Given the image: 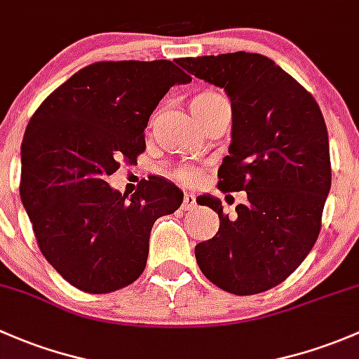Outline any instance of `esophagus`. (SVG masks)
<instances>
[{"label":"esophagus","mask_w":359,"mask_h":359,"mask_svg":"<svg viewBox=\"0 0 359 359\" xmlns=\"http://www.w3.org/2000/svg\"><path fill=\"white\" fill-rule=\"evenodd\" d=\"M197 205V202H195V197L191 194H184L183 197V204H181V209L184 210H191L194 207Z\"/></svg>","instance_id":"1"}]
</instances>
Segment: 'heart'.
<instances>
[{
    "label": "heart",
    "mask_w": 359,
    "mask_h": 359,
    "mask_svg": "<svg viewBox=\"0 0 359 359\" xmlns=\"http://www.w3.org/2000/svg\"><path fill=\"white\" fill-rule=\"evenodd\" d=\"M219 98H223V97H221V95H217L216 91H202V93L195 95L190 102L191 114L197 117V121H201L205 114H209V110L212 109V105ZM169 176L176 181H187V183H190V181L197 180L198 176H201V172L188 164H178L176 168H172L171 171H169Z\"/></svg>",
    "instance_id": "b5f03b06"
}]
</instances>
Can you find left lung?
I'll list each match as a JSON object with an SVG mask.
<instances>
[{
  "label": "left lung",
  "mask_w": 359,
  "mask_h": 359,
  "mask_svg": "<svg viewBox=\"0 0 359 359\" xmlns=\"http://www.w3.org/2000/svg\"><path fill=\"white\" fill-rule=\"evenodd\" d=\"M180 65L230 97L233 131L217 188L247 194L231 217L219 201L202 198L219 216V230L195 247L198 268L235 295L273 289L320 235L332 183L323 114L313 95L264 55L235 51L183 58Z\"/></svg>",
  "instance_id": "8db88e82"
}]
</instances>
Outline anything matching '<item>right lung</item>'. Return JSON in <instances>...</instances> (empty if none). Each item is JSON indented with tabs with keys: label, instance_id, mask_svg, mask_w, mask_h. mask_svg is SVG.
I'll list each match as a JSON object with an SVG mask.
<instances>
[{
	"label": "right lung",
	"instance_id": "obj_1",
	"mask_svg": "<svg viewBox=\"0 0 359 359\" xmlns=\"http://www.w3.org/2000/svg\"><path fill=\"white\" fill-rule=\"evenodd\" d=\"M191 81L171 60H105L77 70L48 95L22 140L20 198L39 250L76 289L109 294L147 266L157 217L183 194L150 176L131 198L107 178L145 152V128L162 97Z\"/></svg>",
	"mask_w": 359,
	"mask_h": 359
}]
</instances>
